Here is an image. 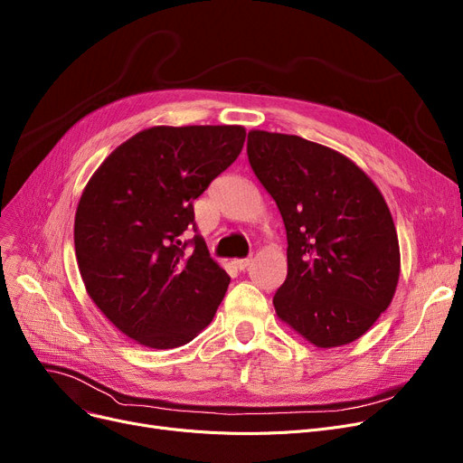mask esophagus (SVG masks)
<instances>
[{
    "instance_id": "34e87169",
    "label": "esophagus",
    "mask_w": 463,
    "mask_h": 463,
    "mask_svg": "<svg viewBox=\"0 0 463 463\" xmlns=\"http://www.w3.org/2000/svg\"><path fill=\"white\" fill-rule=\"evenodd\" d=\"M251 260H253L251 255H250V257H244V259H234L232 265H234L238 270H246V269L251 265Z\"/></svg>"
}]
</instances>
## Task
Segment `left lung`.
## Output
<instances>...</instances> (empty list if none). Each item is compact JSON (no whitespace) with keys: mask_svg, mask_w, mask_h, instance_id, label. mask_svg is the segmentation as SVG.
Here are the masks:
<instances>
[{"mask_svg":"<svg viewBox=\"0 0 463 463\" xmlns=\"http://www.w3.org/2000/svg\"><path fill=\"white\" fill-rule=\"evenodd\" d=\"M248 158L288 234L276 314L319 348L352 343L397 288L399 242L384 196L350 158L298 136L251 130Z\"/></svg>","mask_w":463,"mask_h":463,"instance_id":"1","label":"left lung"}]
</instances>
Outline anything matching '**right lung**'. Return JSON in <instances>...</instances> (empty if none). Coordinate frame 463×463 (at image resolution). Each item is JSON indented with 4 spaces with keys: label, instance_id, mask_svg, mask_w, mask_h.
Returning <instances> with one entry per match:
<instances>
[{
    "label": "right lung",
    "instance_id": "add662e5",
    "mask_svg": "<svg viewBox=\"0 0 463 463\" xmlns=\"http://www.w3.org/2000/svg\"><path fill=\"white\" fill-rule=\"evenodd\" d=\"M244 139L242 127H153L118 146L85 187L77 265L96 307L136 343L187 345L215 316L231 278L196 232L193 203Z\"/></svg>",
    "mask_w": 463,
    "mask_h": 463
}]
</instances>
